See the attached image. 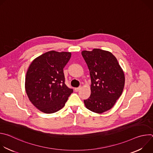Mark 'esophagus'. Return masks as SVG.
Returning a JSON list of instances; mask_svg holds the SVG:
<instances>
[{
	"instance_id": "1",
	"label": "esophagus",
	"mask_w": 153,
	"mask_h": 153,
	"mask_svg": "<svg viewBox=\"0 0 153 153\" xmlns=\"http://www.w3.org/2000/svg\"><path fill=\"white\" fill-rule=\"evenodd\" d=\"M80 88H81V87L79 86V87H77V88H74V90H75V91L77 92V91H79V90H80Z\"/></svg>"
}]
</instances>
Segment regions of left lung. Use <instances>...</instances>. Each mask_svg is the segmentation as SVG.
Instances as JSON below:
<instances>
[{
  "label": "left lung",
  "mask_w": 153,
  "mask_h": 153,
  "mask_svg": "<svg viewBox=\"0 0 153 153\" xmlns=\"http://www.w3.org/2000/svg\"><path fill=\"white\" fill-rule=\"evenodd\" d=\"M82 55L91 80V96L84 100L85 105L94 113H104L113 107L123 92V71L110 51L94 48L91 51H82Z\"/></svg>",
  "instance_id": "obj_1"
}]
</instances>
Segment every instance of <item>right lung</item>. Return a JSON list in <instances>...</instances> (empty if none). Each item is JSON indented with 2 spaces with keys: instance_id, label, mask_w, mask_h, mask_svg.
I'll use <instances>...</instances> for the list:
<instances>
[{
  "instance_id": "add662e5",
  "label": "right lung",
  "mask_w": 153,
  "mask_h": 153,
  "mask_svg": "<svg viewBox=\"0 0 153 153\" xmlns=\"http://www.w3.org/2000/svg\"><path fill=\"white\" fill-rule=\"evenodd\" d=\"M71 56L70 52L50 51L30 64L25 77V91L40 111L47 114L58 111L73 92L65 83L63 70Z\"/></svg>"
}]
</instances>
